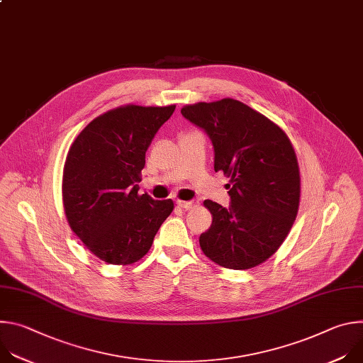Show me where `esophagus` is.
<instances>
[{"mask_svg":"<svg viewBox=\"0 0 363 363\" xmlns=\"http://www.w3.org/2000/svg\"><path fill=\"white\" fill-rule=\"evenodd\" d=\"M177 203L184 210H192V208H195V206L198 205L196 201H181V199H178Z\"/></svg>","mask_w":363,"mask_h":363,"instance_id":"1","label":"esophagus"}]
</instances>
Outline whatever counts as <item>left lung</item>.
I'll use <instances>...</instances> for the list:
<instances>
[{"instance_id":"1","label":"left lung","mask_w":363,"mask_h":363,"mask_svg":"<svg viewBox=\"0 0 363 363\" xmlns=\"http://www.w3.org/2000/svg\"><path fill=\"white\" fill-rule=\"evenodd\" d=\"M181 113L210 136L214 169L230 178V208L203 201L213 224L199 237L201 250L225 269L257 267L279 250L297 217L294 147L279 125L240 100L199 101Z\"/></svg>"}]
</instances>
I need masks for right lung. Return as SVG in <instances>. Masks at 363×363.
Instances as JSON below:
<instances>
[{"label":"right lung","instance_id":"obj_1","mask_svg":"<svg viewBox=\"0 0 363 363\" xmlns=\"http://www.w3.org/2000/svg\"><path fill=\"white\" fill-rule=\"evenodd\" d=\"M171 106L125 105L93 119L72 143L63 169V206L72 231L108 264L139 262L174 201L139 195L145 153Z\"/></svg>","mask_w":363,"mask_h":363}]
</instances>
